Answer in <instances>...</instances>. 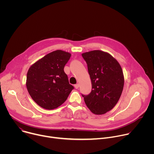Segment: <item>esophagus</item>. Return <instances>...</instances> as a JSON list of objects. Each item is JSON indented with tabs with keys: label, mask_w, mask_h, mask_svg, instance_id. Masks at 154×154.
Instances as JSON below:
<instances>
[{
	"label": "esophagus",
	"mask_w": 154,
	"mask_h": 154,
	"mask_svg": "<svg viewBox=\"0 0 154 154\" xmlns=\"http://www.w3.org/2000/svg\"><path fill=\"white\" fill-rule=\"evenodd\" d=\"M74 86H75V88L76 89H78L79 88V86H80V85H79V83H77V84H75L74 85Z\"/></svg>",
	"instance_id": "esophagus-1"
}]
</instances>
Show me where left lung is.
I'll use <instances>...</instances> for the list:
<instances>
[{
	"mask_svg": "<svg viewBox=\"0 0 154 154\" xmlns=\"http://www.w3.org/2000/svg\"><path fill=\"white\" fill-rule=\"evenodd\" d=\"M90 76L92 90L82 95L90 111L103 115L110 111L118 103L124 85L121 65L110 54L99 50L83 53Z\"/></svg>",
	"mask_w": 154,
	"mask_h": 154,
	"instance_id": "obj_1",
	"label": "left lung"
}]
</instances>
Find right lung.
<instances>
[{"label": "right lung", "instance_id": "obj_1", "mask_svg": "<svg viewBox=\"0 0 154 154\" xmlns=\"http://www.w3.org/2000/svg\"><path fill=\"white\" fill-rule=\"evenodd\" d=\"M71 54L53 51L33 64L27 74L26 86L32 99L41 107L53 109L66 100L74 86L64 71Z\"/></svg>", "mask_w": 154, "mask_h": 154}]
</instances>
